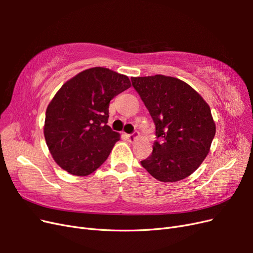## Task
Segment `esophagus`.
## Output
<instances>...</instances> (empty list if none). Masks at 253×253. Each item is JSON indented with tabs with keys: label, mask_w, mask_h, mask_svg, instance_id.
Returning a JSON list of instances; mask_svg holds the SVG:
<instances>
[{
	"label": "esophagus",
	"mask_w": 253,
	"mask_h": 253,
	"mask_svg": "<svg viewBox=\"0 0 253 253\" xmlns=\"http://www.w3.org/2000/svg\"><path fill=\"white\" fill-rule=\"evenodd\" d=\"M136 137H137L136 134H127V135H126V138H127V140H128L129 142H133V141L136 139Z\"/></svg>",
	"instance_id": "34e87169"
}]
</instances>
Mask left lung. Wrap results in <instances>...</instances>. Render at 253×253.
<instances>
[{"instance_id": "left-lung-1", "label": "left lung", "mask_w": 253, "mask_h": 253, "mask_svg": "<svg viewBox=\"0 0 253 253\" xmlns=\"http://www.w3.org/2000/svg\"><path fill=\"white\" fill-rule=\"evenodd\" d=\"M131 81L155 124L153 152L141 166L164 182L188 177L208 155L215 135L209 105L177 78L155 75Z\"/></svg>"}]
</instances>
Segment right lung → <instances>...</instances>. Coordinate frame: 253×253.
<instances>
[{
    "label": "right lung",
    "instance_id": "add662e5",
    "mask_svg": "<svg viewBox=\"0 0 253 253\" xmlns=\"http://www.w3.org/2000/svg\"><path fill=\"white\" fill-rule=\"evenodd\" d=\"M131 86L125 75L93 67L65 82L47 106L44 136L63 170L86 176L100 167L120 135L106 125L112 99Z\"/></svg>",
    "mask_w": 253,
    "mask_h": 253
}]
</instances>
